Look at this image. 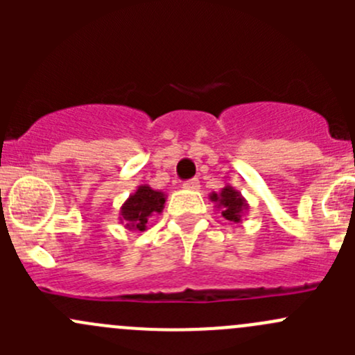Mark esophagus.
<instances>
[{"label": "esophagus", "instance_id": "obj_1", "mask_svg": "<svg viewBox=\"0 0 355 355\" xmlns=\"http://www.w3.org/2000/svg\"><path fill=\"white\" fill-rule=\"evenodd\" d=\"M199 187H200V185H199L198 178H192V180L184 182V189H189V191H198Z\"/></svg>", "mask_w": 355, "mask_h": 355}]
</instances>
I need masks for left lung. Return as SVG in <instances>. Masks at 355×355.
I'll list each match as a JSON object with an SVG mask.
<instances>
[{
  "mask_svg": "<svg viewBox=\"0 0 355 355\" xmlns=\"http://www.w3.org/2000/svg\"><path fill=\"white\" fill-rule=\"evenodd\" d=\"M209 199L221 211V216L232 223H242V218L249 211V204L244 196L232 185H225L220 192H211Z\"/></svg>",
  "mask_w": 355,
  "mask_h": 355,
  "instance_id": "obj_1",
  "label": "left lung"
}]
</instances>
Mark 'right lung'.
Listing matches in <instances>:
<instances>
[{
	"label": "right lung",
	"mask_w": 355,
	"mask_h": 355,
	"mask_svg": "<svg viewBox=\"0 0 355 355\" xmlns=\"http://www.w3.org/2000/svg\"><path fill=\"white\" fill-rule=\"evenodd\" d=\"M166 194L155 191L149 185H139L120 207V223L128 230L144 232L148 228L149 218L161 213L164 207Z\"/></svg>",
	"instance_id": "1"
}]
</instances>
